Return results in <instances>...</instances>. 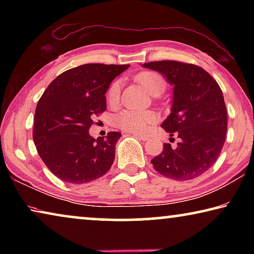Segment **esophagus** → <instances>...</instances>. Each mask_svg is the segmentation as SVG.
<instances>
[{"instance_id":"34e87169","label":"esophagus","mask_w":254,"mask_h":254,"mask_svg":"<svg viewBox=\"0 0 254 254\" xmlns=\"http://www.w3.org/2000/svg\"><path fill=\"white\" fill-rule=\"evenodd\" d=\"M133 134L139 137V139L143 140V141H147L148 140V135H145V134H141V133H133Z\"/></svg>"}]
</instances>
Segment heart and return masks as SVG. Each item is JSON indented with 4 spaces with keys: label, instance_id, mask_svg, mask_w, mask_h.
Returning <instances> with one entry per match:
<instances>
[{
    "label": "heart",
    "instance_id": "1",
    "mask_svg": "<svg viewBox=\"0 0 254 254\" xmlns=\"http://www.w3.org/2000/svg\"><path fill=\"white\" fill-rule=\"evenodd\" d=\"M136 80L143 86L144 89L151 95L158 96L163 93L166 88V81L161 75L154 71H142L136 76ZM122 80L117 79L110 85L106 93L107 102L111 105L119 103L120 93H121ZM156 122V117L150 112L126 110L117 117V124L119 127L127 132H143Z\"/></svg>",
    "mask_w": 254,
    "mask_h": 254
}]
</instances>
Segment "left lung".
Masks as SVG:
<instances>
[{"label":"left lung","mask_w":254,"mask_h":254,"mask_svg":"<svg viewBox=\"0 0 254 254\" xmlns=\"http://www.w3.org/2000/svg\"><path fill=\"white\" fill-rule=\"evenodd\" d=\"M160 72L174 86L171 113L161 127L179 137L177 147L163 144L151 163L159 174L175 180H190L212 167L223 149L227 113L217 81L192 64L161 60L143 64Z\"/></svg>","instance_id":"left-lung-1"}]
</instances>
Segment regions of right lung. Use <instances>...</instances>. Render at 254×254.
<instances>
[{
  "label": "right lung",
  "instance_id": "1",
  "mask_svg": "<svg viewBox=\"0 0 254 254\" xmlns=\"http://www.w3.org/2000/svg\"><path fill=\"white\" fill-rule=\"evenodd\" d=\"M130 65L86 64L51 81L34 112L33 141L42 161L59 179L85 184L102 177L115 158L120 132L94 139L88 130L106 110L111 81Z\"/></svg>",
  "mask_w": 254,
  "mask_h": 254
}]
</instances>
